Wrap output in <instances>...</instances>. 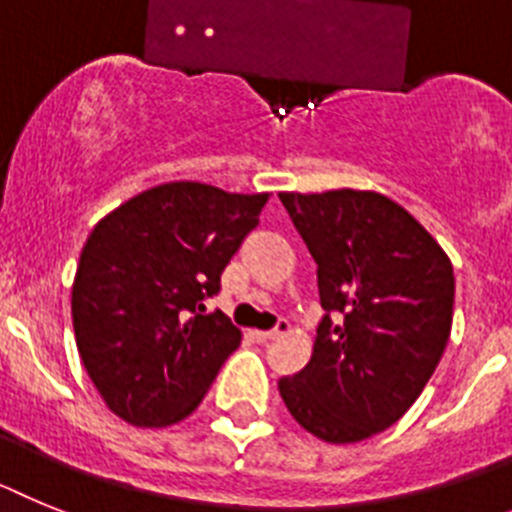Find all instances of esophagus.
Wrapping results in <instances>:
<instances>
[{
  "mask_svg": "<svg viewBox=\"0 0 512 512\" xmlns=\"http://www.w3.org/2000/svg\"><path fill=\"white\" fill-rule=\"evenodd\" d=\"M288 330H291V324H288V319H278V324H275L273 330H257L255 337H257V340H262V342H268V340H275V337L286 335Z\"/></svg>",
  "mask_w": 512,
  "mask_h": 512,
  "instance_id": "34e87169",
  "label": "esophagus"
}]
</instances>
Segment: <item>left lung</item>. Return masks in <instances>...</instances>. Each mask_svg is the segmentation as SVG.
<instances>
[{"label": "left lung", "mask_w": 512, "mask_h": 512, "mask_svg": "<svg viewBox=\"0 0 512 512\" xmlns=\"http://www.w3.org/2000/svg\"><path fill=\"white\" fill-rule=\"evenodd\" d=\"M317 262L311 361L278 381L288 412L327 443H358L410 410L446 350L453 265L399 203L371 190L281 193Z\"/></svg>", "instance_id": "1"}]
</instances>
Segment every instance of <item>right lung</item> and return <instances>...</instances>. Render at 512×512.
<instances>
[{
    "instance_id": "obj_1",
    "label": "right lung",
    "mask_w": 512,
    "mask_h": 512,
    "mask_svg": "<svg viewBox=\"0 0 512 512\" xmlns=\"http://www.w3.org/2000/svg\"><path fill=\"white\" fill-rule=\"evenodd\" d=\"M268 193L164 182L110 211L87 237L71 286L79 358L110 410L136 428H167L206 397L242 342L203 301Z\"/></svg>"
}]
</instances>
